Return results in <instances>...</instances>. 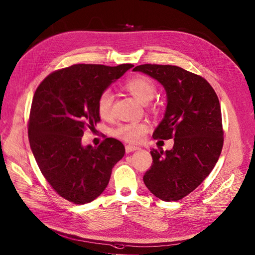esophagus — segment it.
I'll list each match as a JSON object with an SVG mask.
<instances>
[{"mask_svg": "<svg viewBox=\"0 0 255 255\" xmlns=\"http://www.w3.org/2000/svg\"><path fill=\"white\" fill-rule=\"evenodd\" d=\"M137 149H139V147L133 146V145H127V146H126V152H127V153H129V152H131V151L137 150Z\"/></svg>", "mask_w": 255, "mask_h": 255, "instance_id": "34e87169", "label": "esophagus"}]
</instances>
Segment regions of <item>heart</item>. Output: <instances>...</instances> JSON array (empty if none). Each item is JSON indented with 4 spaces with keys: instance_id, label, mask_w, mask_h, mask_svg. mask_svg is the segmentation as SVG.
<instances>
[{
    "instance_id": "1",
    "label": "heart",
    "mask_w": 255,
    "mask_h": 255,
    "mask_svg": "<svg viewBox=\"0 0 255 255\" xmlns=\"http://www.w3.org/2000/svg\"><path fill=\"white\" fill-rule=\"evenodd\" d=\"M125 88L127 91L136 98L141 103H147L153 98L155 86L150 78L144 75H136L125 83ZM112 101L113 97L110 92H103L97 101V109L99 114L103 118H108L111 115L112 110ZM149 127L145 123H131L128 125H123L114 129V136L121 138L129 143L140 142L146 132L148 131Z\"/></svg>"
}]
</instances>
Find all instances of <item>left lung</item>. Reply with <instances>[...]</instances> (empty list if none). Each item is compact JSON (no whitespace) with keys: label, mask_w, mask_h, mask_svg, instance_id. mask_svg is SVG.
<instances>
[{"label":"left lung","mask_w":255,"mask_h":255,"mask_svg":"<svg viewBox=\"0 0 255 255\" xmlns=\"http://www.w3.org/2000/svg\"><path fill=\"white\" fill-rule=\"evenodd\" d=\"M133 71L156 79L166 89L168 105L153 139L174 138L171 150L152 149V166L143 180L162 201L186 197L211 173L223 146L218 97L205 78L180 67L145 64Z\"/></svg>","instance_id":"left-lung-1"}]
</instances>
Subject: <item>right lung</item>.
I'll list each match as a JSON object with an SVG mask.
<instances>
[{"label": "right lung", "mask_w": 255, "mask_h": 255, "mask_svg": "<svg viewBox=\"0 0 255 255\" xmlns=\"http://www.w3.org/2000/svg\"><path fill=\"white\" fill-rule=\"evenodd\" d=\"M132 67L73 65L52 72L36 89L28 118L29 145L47 182L73 204L97 199L125 155L124 144L114 138L98 147H83L81 138L101 121L99 96Z\"/></svg>", "instance_id": "1"}]
</instances>
